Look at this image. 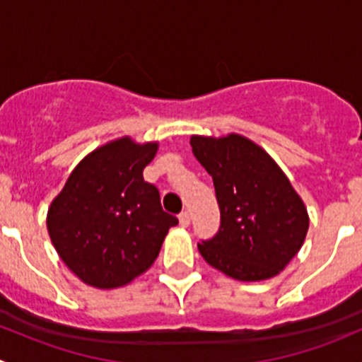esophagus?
Returning a JSON list of instances; mask_svg holds the SVG:
<instances>
[{
	"instance_id": "esophagus-1",
	"label": "esophagus",
	"mask_w": 362,
	"mask_h": 362,
	"mask_svg": "<svg viewBox=\"0 0 362 362\" xmlns=\"http://www.w3.org/2000/svg\"><path fill=\"white\" fill-rule=\"evenodd\" d=\"M178 221H180L182 228H187V226L191 224V215H189V211H182V214L178 215Z\"/></svg>"
}]
</instances>
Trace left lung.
Wrapping results in <instances>:
<instances>
[{
	"instance_id": "8db88e82",
	"label": "left lung",
	"mask_w": 362,
	"mask_h": 362,
	"mask_svg": "<svg viewBox=\"0 0 362 362\" xmlns=\"http://www.w3.org/2000/svg\"><path fill=\"white\" fill-rule=\"evenodd\" d=\"M196 159L214 178L221 228L198 243L204 261L242 282L279 275L308 231V211L279 164L249 138L192 136Z\"/></svg>"
}]
</instances>
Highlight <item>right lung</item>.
<instances>
[{"mask_svg": "<svg viewBox=\"0 0 362 362\" xmlns=\"http://www.w3.org/2000/svg\"><path fill=\"white\" fill-rule=\"evenodd\" d=\"M158 144L119 138L86 156L47 214V229L64 264L87 286L115 289L154 264L168 229L178 224L144 180Z\"/></svg>", "mask_w": 362, "mask_h": 362, "instance_id": "add662e5", "label": "right lung"}]
</instances>
